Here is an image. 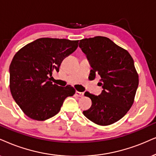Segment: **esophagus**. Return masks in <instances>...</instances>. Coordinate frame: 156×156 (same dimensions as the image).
<instances>
[{
    "label": "esophagus",
    "instance_id": "obj_1",
    "mask_svg": "<svg viewBox=\"0 0 156 156\" xmlns=\"http://www.w3.org/2000/svg\"><path fill=\"white\" fill-rule=\"evenodd\" d=\"M76 96H78V97H83V96H84V94L83 92H80V91H78V90H76Z\"/></svg>",
    "mask_w": 156,
    "mask_h": 156
}]
</instances>
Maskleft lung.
Instances as JSON below:
<instances>
[{
  "label": "left lung",
  "mask_w": 156,
  "mask_h": 156,
  "mask_svg": "<svg viewBox=\"0 0 156 156\" xmlns=\"http://www.w3.org/2000/svg\"><path fill=\"white\" fill-rule=\"evenodd\" d=\"M79 47L92 68L90 78L99 76L98 84L103 88L98 96L85 93L92 105L83 113L98 125H112L122 119L133 104L139 83L133 59L127 50L105 37L83 39Z\"/></svg>",
  "instance_id": "8db88e82"
}]
</instances>
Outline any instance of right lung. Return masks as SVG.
Wrapping results in <instances>:
<instances>
[{"label":"right lung","instance_id":"obj_1","mask_svg":"<svg viewBox=\"0 0 156 156\" xmlns=\"http://www.w3.org/2000/svg\"><path fill=\"white\" fill-rule=\"evenodd\" d=\"M78 40L40 38L25 45L10 65V90L13 99L31 119L44 121L60 112L64 100L76 90L52 84L50 76L78 47Z\"/></svg>","mask_w":156,"mask_h":156}]
</instances>
